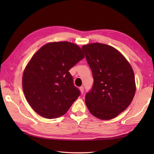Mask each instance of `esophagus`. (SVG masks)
<instances>
[{
    "label": "esophagus",
    "instance_id": "34e87169",
    "mask_svg": "<svg viewBox=\"0 0 154 154\" xmlns=\"http://www.w3.org/2000/svg\"><path fill=\"white\" fill-rule=\"evenodd\" d=\"M79 90L81 91V93H82V94L84 93V87H79Z\"/></svg>",
    "mask_w": 154,
    "mask_h": 154
}]
</instances>
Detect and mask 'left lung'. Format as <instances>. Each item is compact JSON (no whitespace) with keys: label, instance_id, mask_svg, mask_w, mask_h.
Wrapping results in <instances>:
<instances>
[{"label":"left lung","instance_id":"8db88e82","mask_svg":"<svg viewBox=\"0 0 154 154\" xmlns=\"http://www.w3.org/2000/svg\"><path fill=\"white\" fill-rule=\"evenodd\" d=\"M94 82L85 95L93 116L102 120L117 116L130 105L136 92L135 77L126 58L110 45L94 43L82 47Z\"/></svg>","mask_w":154,"mask_h":154}]
</instances>
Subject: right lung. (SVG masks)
Returning <instances> with one entry per match:
<instances>
[{
    "label": "right lung",
    "instance_id": "obj_1",
    "mask_svg": "<svg viewBox=\"0 0 154 154\" xmlns=\"http://www.w3.org/2000/svg\"><path fill=\"white\" fill-rule=\"evenodd\" d=\"M84 57L81 49L68 42L47 44L34 55L24 71L22 88L35 112L51 119L67 112L81 94L69 71Z\"/></svg>",
    "mask_w": 154,
    "mask_h": 154
}]
</instances>
